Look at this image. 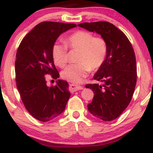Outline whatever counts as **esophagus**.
Returning a JSON list of instances; mask_svg holds the SVG:
<instances>
[{
	"label": "esophagus",
	"instance_id": "34e87169",
	"mask_svg": "<svg viewBox=\"0 0 153 153\" xmlns=\"http://www.w3.org/2000/svg\"><path fill=\"white\" fill-rule=\"evenodd\" d=\"M82 89H83V88L80 86V85H75V84H71V85H70V91L73 93L75 92V91L82 90Z\"/></svg>",
	"mask_w": 153,
	"mask_h": 153
}]
</instances>
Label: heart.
Masks as SVG:
<instances>
[{
  "mask_svg": "<svg viewBox=\"0 0 153 153\" xmlns=\"http://www.w3.org/2000/svg\"><path fill=\"white\" fill-rule=\"evenodd\" d=\"M65 43L55 42L52 48L54 64L64 68L68 62V46L71 50H79L77 61L63 70L62 77L73 82H81L91 69H99L103 64L108 53L106 41L101 36H94L90 31L79 30L65 40Z\"/></svg>",
  "mask_w": 153,
  "mask_h": 153,
  "instance_id": "1",
  "label": "heart"
}]
</instances>
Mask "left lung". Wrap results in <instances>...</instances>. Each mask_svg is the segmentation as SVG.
I'll list each match as a JSON object with an SVG mask.
<instances>
[{
  "instance_id": "8db88e82",
  "label": "left lung",
  "mask_w": 153,
  "mask_h": 153,
  "mask_svg": "<svg viewBox=\"0 0 153 153\" xmlns=\"http://www.w3.org/2000/svg\"><path fill=\"white\" fill-rule=\"evenodd\" d=\"M78 26L101 35L106 41L108 53L94 75L103 85L87 84L94 92L89 112L105 122L117 119L130 103L137 82L136 57L130 42L114 24L107 22L82 23Z\"/></svg>"
}]
</instances>
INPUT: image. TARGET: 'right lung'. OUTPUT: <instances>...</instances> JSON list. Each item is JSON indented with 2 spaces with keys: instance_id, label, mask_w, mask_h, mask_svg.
<instances>
[{
  "instance_id": "add662e5",
  "label": "right lung",
  "mask_w": 153,
  "mask_h": 153,
  "mask_svg": "<svg viewBox=\"0 0 153 153\" xmlns=\"http://www.w3.org/2000/svg\"><path fill=\"white\" fill-rule=\"evenodd\" d=\"M74 27L76 24L39 23L24 36L17 50V89L26 109L41 122L52 120L61 114L71 96L68 82L57 80L56 85L48 86L45 76L59 77L52 59V46L59 35Z\"/></svg>"
}]
</instances>
